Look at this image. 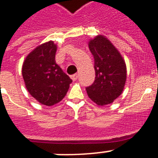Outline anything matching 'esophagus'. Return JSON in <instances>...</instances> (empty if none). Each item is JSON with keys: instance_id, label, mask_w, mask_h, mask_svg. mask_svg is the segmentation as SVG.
Returning <instances> with one entry per match:
<instances>
[{"instance_id": "1", "label": "esophagus", "mask_w": 158, "mask_h": 158, "mask_svg": "<svg viewBox=\"0 0 158 158\" xmlns=\"http://www.w3.org/2000/svg\"><path fill=\"white\" fill-rule=\"evenodd\" d=\"M78 77H79V75L75 74V75H71V76H70V78H71V79H72L73 81H75V80H77V79H78Z\"/></svg>"}]
</instances>
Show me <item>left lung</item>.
<instances>
[{"label": "left lung", "instance_id": "left-lung-1", "mask_svg": "<svg viewBox=\"0 0 158 158\" xmlns=\"http://www.w3.org/2000/svg\"><path fill=\"white\" fill-rule=\"evenodd\" d=\"M88 48L94 57L95 81L86 88L88 97L97 106L113 103L124 89L127 66L115 46L103 35L88 41Z\"/></svg>", "mask_w": 158, "mask_h": 158}]
</instances>
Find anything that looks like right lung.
Masks as SVG:
<instances>
[{
	"mask_svg": "<svg viewBox=\"0 0 158 158\" xmlns=\"http://www.w3.org/2000/svg\"><path fill=\"white\" fill-rule=\"evenodd\" d=\"M57 48L52 40L41 44L26 57L22 68L28 92L47 106H54L63 99L72 82L56 63Z\"/></svg>",
	"mask_w": 158,
	"mask_h": 158,
	"instance_id": "right-lung-1",
	"label": "right lung"
}]
</instances>
